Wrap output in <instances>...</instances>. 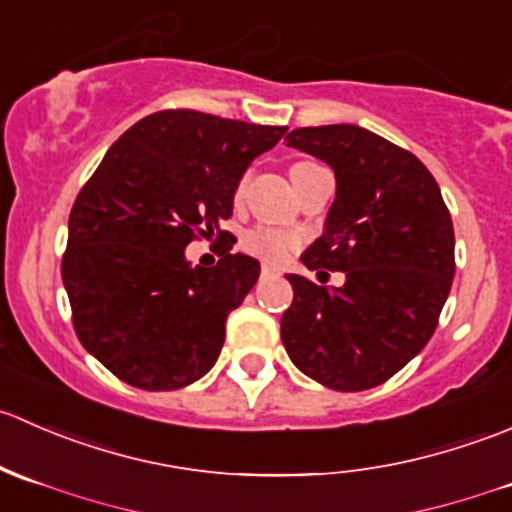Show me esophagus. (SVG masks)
<instances>
[{
	"label": "esophagus",
	"mask_w": 512,
	"mask_h": 512,
	"mask_svg": "<svg viewBox=\"0 0 512 512\" xmlns=\"http://www.w3.org/2000/svg\"><path fill=\"white\" fill-rule=\"evenodd\" d=\"M262 275H265V277H270V275H277V270H275V267L265 265V267H262Z\"/></svg>",
	"instance_id": "obj_1"
}]
</instances>
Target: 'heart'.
I'll return each mask as SVG.
<instances>
[{"mask_svg": "<svg viewBox=\"0 0 512 512\" xmlns=\"http://www.w3.org/2000/svg\"><path fill=\"white\" fill-rule=\"evenodd\" d=\"M245 185H247V178H242L240 185H237V198L242 195ZM297 245H299V237L294 235V232L277 230V227H267V225L252 227V230L245 232V237H242V250L260 257L262 262H270V265H280V262H285L287 257L297 250Z\"/></svg>", "mask_w": 512, "mask_h": 512, "instance_id": "b5f03b06", "label": "heart"}]
</instances>
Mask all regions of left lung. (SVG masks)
Masks as SVG:
<instances>
[{
  "mask_svg": "<svg viewBox=\"0 0 512 512\" xmlns=\"http://www.w3.org/2000/svg\"><path fill=\"white\" fill-rule=\"evenodd\" d=\"M285 141L334 170L337 195L302 262L344 272V285L287 275L294 299L282 342L327 389H374L436 332L456 272L451 213L426 165L366 128H294Z\"/></svg>",
  "mask_w": 512,
  "mask_h": 512,
  "instance_id": "8db88e82",
  "label": "left lung"
}]
</instances>
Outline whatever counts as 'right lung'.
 Here are the masks:
<instances>
[{"mask_svg":"<svg viewBox=\"0 0 512 512\" xmlns=\"http://www.w3.org/2000/svg\"><path fill=\"white\" fill-rule=\"evenodd\" d=\"M285 126L210 113L158 111L128 128L81 188L69 215L61 277L79 342L108 371L146 391L208 374L225 319L260 277V262L225 250L215 267L185 247L232 215L245 170Z\"/></svg>","mask_w":512,"mask_h":512,"instance_id":"obj_1","label":"right lung"}]
</instances>
